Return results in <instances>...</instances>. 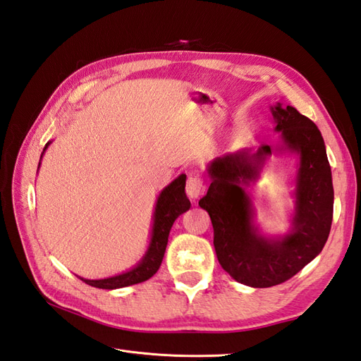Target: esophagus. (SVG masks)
Instances as JSON below:
<instances>
[{
  "label": "esophagus",
  "mask_w": 361,
  "mask_h": 361,
  "mask_svg": "<svg viewBox=\"0 0 361 361\" xmlns=\"http://www.w3.org/2000/svg\"><path fill=\"white\" fill-rule=\"evenodd\" d=\"M186 193L190 200H198L204 193V181L198 175H190L186 183Z\"/></svg>",
  "instance_id": "1"
}]
</instances>
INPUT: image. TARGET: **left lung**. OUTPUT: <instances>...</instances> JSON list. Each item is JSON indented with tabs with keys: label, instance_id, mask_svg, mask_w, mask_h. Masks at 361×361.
<instances>
[{
	"label": "left lung",
	"instance_id": "obj_1",
	"mask_svg": "<svg viewBox=\"0 0 361 361\" xmlns=\"http://www.w3.org/2000/svg\"><path fill=\"white\" fill-rule=\"evenodd\" d=\"M273 116L286 146L300 154L293 232L281 241H267L252 226V204L244 188L257 177L265 155L271 152L269 145L256 154L239 151L216 159L209 169L207 195L200 200L214 226L221 267L236 282L255 288L291 279L322 252L334 207L331 168L319 128L293 106L277 105Z\"/></svg>",
	"mask_w": 361,
	"mask_h": 361
}]
</instances>
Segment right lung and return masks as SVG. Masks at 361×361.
Here are the masks:
<instances>
[{
  "label": "right lung",
  "instance_id": "1",
  "mask_svg": "<svg viewBox=\"0 0 361 361\" xmlns=\"http://www.w3.org/2000/svg\"><path fill=\"white\" fill-rule=\"evenodd\" d=\"M47 146L49 143L45 145V147ZM184 186H186V175H180L177 180L172 181L169 186L160 193L159 201H157V206H155V212H154V228H152L151 245L147 248L142 262L138 264L134 270L114 276V277H108V279H99V281L82 279V281L91 286H96V288L114 290V288H122V286H128V285L140 283L152 277L161 265L173 221L177 219L183 212L189 210L190 207V201L186 197Z\"/></svg>",
  "mask_w": 361,
  "mask_h": 361
}]
</instances>
